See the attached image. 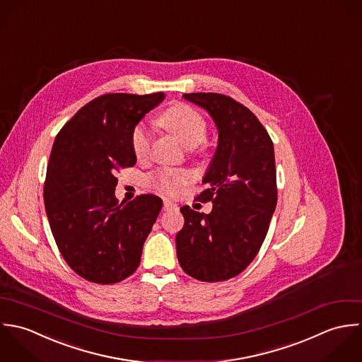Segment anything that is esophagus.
<instances>
[{
    "label": "esophagus",
    "mask_w": 362,
    "mask_h": 362,
    "mask_svg": "<svg viewBox=\"0 0 362 362\" xmlns=\"http://www.w3.org/2000/svg\"><path fill=\"white\" fill-rule=\"evenodd\" d=\"M175 209H177V206L173 202L163 200V210H175Z\"/></svg>",
    "instance_id": "obj_1"
}]
</instances>
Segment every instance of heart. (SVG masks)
Returning <instances> with one entry per match:
<instances>
[{
  "mask_svg": "<svg viewBox=\"0 0 362 362\" xmlns=\"http://www.w3.org/2000/svg\"><path fill=\"white\" fill-rule=\"evenodd\" d=\"M159 123L168 132L173 133L182 144L187 148H194L207 139V122L204 117L192 106L177 103L162 113ZM132 145L139 159L145 158L149 153L151 136L144 126H137L132 136ZM187 175L183 172L162 170L153 177V185L165 193H175L177 189L187 182Z\"/></svg>",
  "mask_w": 362,
  "mask_h": 362,
  "instance_id": "1",
  "label": "heart"
}]
</instances>
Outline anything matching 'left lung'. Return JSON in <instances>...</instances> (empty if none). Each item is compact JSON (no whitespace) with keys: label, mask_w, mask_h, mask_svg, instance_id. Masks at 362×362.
<instances>
[{"label":"left lung","mask_w":362,"mask_h":362,"mask_svg":"<svg viewBox=\"0 0 362 362\" xmlns=\"http://www.w3.org/2000/svg\"><path fill=\"white\" fill-rule=\"evenodd\" d=\"M209 112L218 130L216 153L196 200L211 202L210 214L183 206L176 235L177 260L196 280L216 283L240 274L256 257L277 204L273 141L259 119L221 93H185Z\"/></svg>","instance_id":"8db88e82"}]
</instances>
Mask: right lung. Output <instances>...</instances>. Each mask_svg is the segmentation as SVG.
Wrapping results in <instances>:
<instances>
[{
  "mask_svg": "<svg viewBox=\"0 0 362 362\" xmlns=\"http://www.w3.org/2000/svg\"><path fill=\"white\" fill-rule=\"evenodd\" d=\"M163 99V92L102 95L81 107L54 140L43 192L46 214L64 260L90 283H119L140 264L162 200L141 194L119 203L115 175L136 165L133 132Z\"/></svg>",
  "mask_w": 362,
  "mask_h": 362,
  "instance_id": "1",
  "label": "right lung"
}]
</instances>
